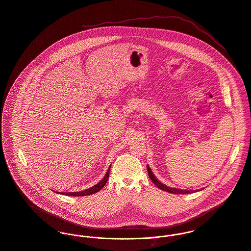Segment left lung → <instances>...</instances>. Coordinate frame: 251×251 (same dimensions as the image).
Instances as JSON below:
<instances>
[{
  "label": "left lung",
  "instance_id": "obj_1",
  "mask_svg": "<svg viewBox=\"0 0 251 251\" xmlns=\"http://www.w3.org/2000/svg\"><path fill=\"white\" fill-rule=\"evenodd\" d=\"M147 171H148V175H149V177H150V179H151V181L159 188V189H161V190H163V191H165V192H167V193H170V194H175V195H187V194H193V193H195V192H200L201 190H197V191H192V190H182V189H176V188H171V187H167V185H165V184H163L162 182H160L157 178H156V176L153 174V172H152V170H151V168L149 167V166H147Z\"/></svg>",
  "mask_w": 251,
  "mask_h": 251
}]
</instances>
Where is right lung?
<instances>
[{"mask_svg": "<svg viewBox=\"0 0 251 251\" xmlns=\"http://www.w3.org/2000/svg\"><path fill=\"white\" fill-rule=\"evenodd\" d=\"M110 168H111V167H109V169H108L107 173L105 174L104 178H103L99 183H97L95 186H92L91 188H89V189H87V190H84L83 192H77V193H64V194H61V195H70V196H85V195H93V194L98 193V192H99V191H100V190H101V189L106 185V183L108 182L109 175H110Z\"/></svg>", "mask_w": 251, "mask_h": 251, "instance_id": "1", "label": "right lung"}]
</instances>
